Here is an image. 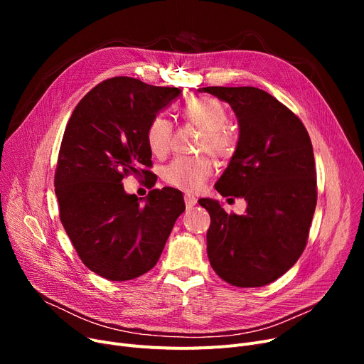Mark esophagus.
I'll use <instances>...</instances> for the list:
<instances>
[{
    "label": "esophagus",
    "instance_id": "obj_1",
    "mask_svg": "<svg viewBox=\"0 0 364 364\" xmlns=\"http://www.w3.org/2000/svg\"><path fill=\"white\" fill-rule=\"evenodd\" d=\"M184 202H186V206H187V208H193V206L196 205L198 199H196L195 196H192V195H186V196H184Z\"/></svg>",
    "mask_w": 364,
    "mask_h": 364
}]
</instances>
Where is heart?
I'll use <instances>...</instances> for the list:
<instances>
[{
  "mask_svg": "<svg viewBox=\"0 0 364 364\" xmlns=\"http://www.w3.org/2000/svg\"><path fill=\"white\" fill-rule=\"evenodd\" d=\"M183 117L202 129L200 149L217 158H228L236 149L235 134L227 128L224 106L211 97H198L183 107ZM147 144L155 156H165L172 144V124L165 117L153 118L147 128ZM214 165L209 158L178 156L164 168V180L190 193L200 192L213 176Z\"/></svg>",
  "mask_w": 364,
  "mask_h": 364,
  "instance_id": "b5f03b06",
  "label": "heart"
}]
</instances>
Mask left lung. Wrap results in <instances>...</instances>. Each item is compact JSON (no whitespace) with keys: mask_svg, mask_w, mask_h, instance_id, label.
I'll list each match as a JSON object with an SVG mask.
<instances>
[{"mask_svg":"<svg viewBox=\"0 0 364 364\" xmlns=\"http://www.w3.org/2000/svg\"><path fill=\"white\" fill-rule=\"evenodd\" d=\"M230 105L239 139L215 188L243 198V215L200 199L211 215L206 251L214 272L239 288L283 276L301 257L316 211V166L307 129L272 94L255 87H205Z\"/></svg>","mask_w":364,"mask_h":364,"instance_id":"8db88e82","label":"left lung"}]
</instances>
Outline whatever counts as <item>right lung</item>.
I'll use <instances>...</instances> for the list:
<instances>
[{
    "label": "right lung",
    "mask_w": 364,
    "mask_h": 364,
    "mask_svg": "<svg viewBox=\"0 0 364 364\" xmlns=\"http://www.w3.org/2000/svg\"><path fill=\"white\" fill-rule=\"evenodd\" d=\"M180 95L174 87L118 76L94 87L66 125L54 177L60 220L82 262L107 280L151 270L186 209L176 188L139 199L121 183L128 172L147 174L149 124Z\"/></svg>",
    "instance_id": "right-lung-1"
}]
</instances>
